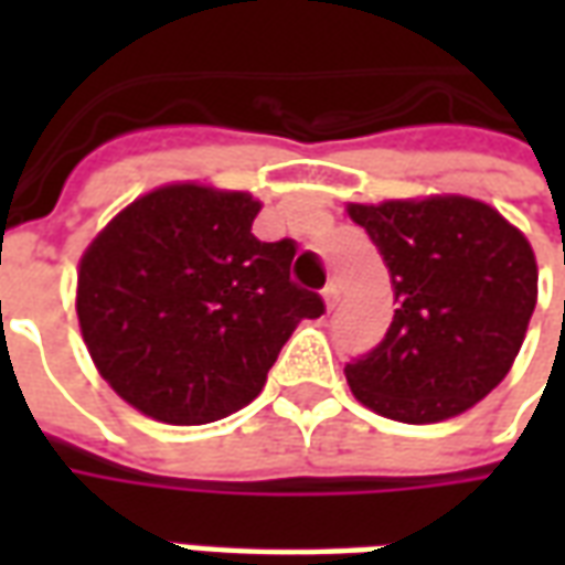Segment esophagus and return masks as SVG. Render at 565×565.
Returning <instances> with one entry per match:
<instances>
[{
  "instance_id": "esophagus-1",
  "label": "esophagus",
  "mask_w": 565,
  "mask_h": 565,
  "mask_svg": "<svg viewBox=\"0 0 565 565\" xmlns=\"http://www.w3.org/2000/svg\"><path fill=\"white\" fill-rule=\"evenodd\" d=\"M323 302H327V308H335V302H339V284L330 281L327 287H323Z\"/></svg>"
}]
</instances>
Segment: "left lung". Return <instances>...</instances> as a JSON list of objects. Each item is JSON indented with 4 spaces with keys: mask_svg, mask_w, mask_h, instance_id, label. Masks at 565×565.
I'll return each mask as SVG.
<instances>
[{
    "mask_svg": "<svg viewBox=\"0 0 565 565\" xmlns=\"http://www.w3.org/2000/svg\"><path fill=\"white\" fill-rule=\"evenodd\" d=\"M391 271L387 335L344 366L372 412L436 424L509 375L535 308V257L521 230L466 196L348 205Z\"/></svg>",
    "mask_w": 565,
    "mask_h": 565,
    "instance_id": "left-lung-1",
    "label": "left lung"
}]
</instances>
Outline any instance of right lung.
Masks as SVG:
<instances>
[{"label":"right lung","instance_id":"add662e5","mask_svg":"<svg viewBox=\"0 0 565 565\" xmlns=\"http://www.w3.org/2000/svg\"><path fill=\"white\" fill-rule=\"evenodd\" d=\"M259 202L199 184L136 199L93 238L78 269V323L93 363L141 415L199 426L266 384L323 299L290 281L294 238L250 233Z\"/></svg>","mask_w":565,"mask_h":565}]
</instances>
